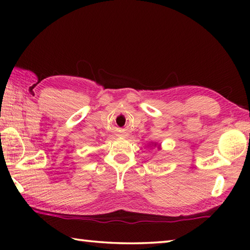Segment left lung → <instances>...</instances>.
I'll use <instances>...</instances> for the list:
<instances>
[{"instance_id": "1", "label": "left lung", "mask_w": 250, "mask_h": 250, "mask_svg": "<svg viewBox=\"0 0 250 250\" xmlns=\"http://www.w3.org/2000/svg\"><path fill=\"white\" fill-rule=\"evenodd\" d=\"M156 146V145H155V143H154V146Z\"/></svg>"}]
</instances>
